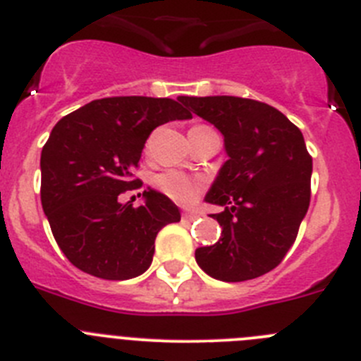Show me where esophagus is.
Returning a JSON list of instances; mask_svg holds the SVG:
<instances>
[{"mask_svg": "<svg viewBox=\"0 0 361 361\" xmlns=\"http://www.w3.org/2000/svg\"><path fill=\"white\" fill-rule=\"evenodd\" d=\"M183 217L188 221H194V219L200 217V212H183Z\"/></svg>", "mask_w": 361, "mask_h": 361, "instance_id": "obj_1", "label": "esophagus"}]
</instances>
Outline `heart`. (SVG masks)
<instances>
[{
    "label": "heart",
    "instance_id": "obj_1",
    "mask_svg": "<svg viewBox=\"0 0 361 361\" xmlns=\"http://www.w3.org/2000/svg\"><path fill=\"white\" fill-rule=\"evenodd\" d=\"M154 185L165 196L174 200L176 203L190 204L197 200L200 192L203 190V180L183 171H165L154 178Z\"/></svg>",
    "mask_w": 361,
    "mask_h": 361
}]
</instances>
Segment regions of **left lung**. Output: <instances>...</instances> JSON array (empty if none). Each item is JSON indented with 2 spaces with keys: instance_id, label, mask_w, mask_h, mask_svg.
<instances>
[{
  "instance_id": "8db88e82",
  "label": "left lung",
  "mask_w": 361,
  "mask_h": 361,
  "mask_svg": "<svg viewBox=\"0 0 361 361\" xmlns=\"http://www.w3.org/2000/svg\"><path fill=\"white\" fill-rule=\"evenodd\" d=\"M224 137L228 160L204 201L222 228L196 262L219 281H245L281 264L310 207L312 157L302 133L271 104L235 96H180Z\"/></svg>"
}]
</instances>
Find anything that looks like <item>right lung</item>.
<instances>
[{
  "instance_id": "add662e5",
  "label": "right lung",
  "mask_w": 361,
  "mask_h": 361,
  "mask_svg": "<svg viewBox=\"0 0 361 361\" xmlns=\"http://www.w3.org/2000/svg\"><path fill=\"white\" fill-rule=\"evenodd\" d=\"M185 119L192 116L169 97L121 96L90 101L55 124L40 153V201L74 267L119 281L149 269L158 231L180 221V210L149 187L140 207L119 194L140 183L131 173L151 131Z\"/></svg>"
}]
</instances>
